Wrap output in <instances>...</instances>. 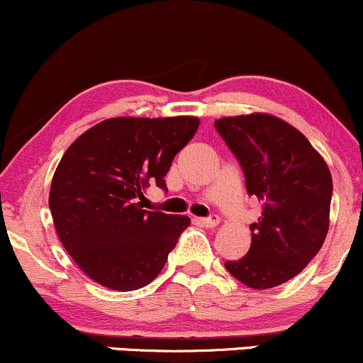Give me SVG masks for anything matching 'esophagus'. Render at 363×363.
<instances>
[{"instance_id": "esophagus-1", "label": "esophagus", "mask_w": 363, "mask_h": 363, "mask_svg": "<svg viewBox=\"0 0 363 363\" xmlns=\"http://www.w3.org/2000/svg\"><path fill=\"white\" fill-rule=\"evenodd\" d=\"M196 221H198L199 225L206 226V228H215V226H218V223H220V218H218L216 215H213L209 218H198Z\"/></svg>"}]
</instances>
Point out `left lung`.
I'll return each instance as SVG.
<instances>
[{
    "label": "left lung",
    "instance_id": "left-lung-1",
    "mask_svg": "<svg viewBox=\"0 0 363 363\" xmlns=\"http://www.w3.org/2000/svg\"><path fill=\"white\" fill-rule=\"evenodd\" d=\"M215 126L242 165L248 194L262 203L248 253L225 267L252 289L281 286L306 267L328 233V165L298 128L269 113L225 116Z\"/></svg>",
    "mask_w": 363,
    "mask_h": 363
}]
</instances>
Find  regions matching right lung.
I'll return each instance as SVG.
<instances>
[{
	"label": "right lung",
	"mask_w": 363,
	"mask_h": 363,
	"mask_svg": "<svg viewBox=\"0 0 363 363\" xmlns=\"http://www.w3.org/2000/svg\"><path fill=\"white\" fill-rule=\"evenodd\" d=\"M196 116H118L91 126L65 150L49 208L77 267L113 291L150 284L167 262L187 216L142 209L152 182L165 189L174 157L194 137Z\"/></svg>",
	"instance_id": "obj_1"
}]
</instances>
